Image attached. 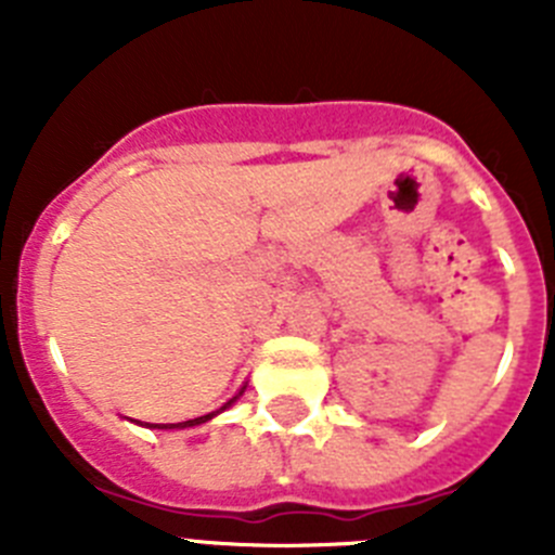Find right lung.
I'll list each match as a JSON object with an SVG mask.
<instances>
[{
  "instance_id": "add662e5",
  "label": "right lung",
  "mask_w": 555,
  "mask_h": 555,
  "mask_svg": "<svg viewBox=\"0 0 555 555\" xmlns=\"http://www.w3.org/2000/svg\"><path fill=\"white\" fill-rule=\"evenodd\" d=\"M244 389H247V386H242V389H238V395H235V397H230V400H228V403L222 405V409L210 411V414H205V416H194V420H185V423H171V425H150V428H160V430H169V428H194V425H203V423H208V420H214V416H217V414H222L224 409H230V405H233L235 400H238V397L244 395Z\"/></svg>"
}]
</instances>
